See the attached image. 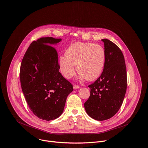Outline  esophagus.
Instances as JSON below:
<instances>
[{
  "mask_svg": "<svg viewBox=\"0 0 148 148\" xmlns=\"http://www.w3.org/2000/svg\"><path fill=\"white\" fill-rule=\"evenodd\" d=\"M73 88H74V89H78V88H80V86H79V85H74V86H73Z\"/></svg>",
  "mask_w": 148,
  "mask_h": 148,
  "instance_id": "obj_1",
  "label": "esophagus"
}]
</instances>
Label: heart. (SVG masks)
<instances>
[{"label":"heart","mask_w":148,"mask_h":148,"mask_svg":"<svg viewBox=\"0 0 148 148\" xmlns=\"http://www.w3.org/2000/svg\"><path fill=\"white\" fill-rule=\"evenodd\" d=\"M105 51L99 44L91 42H75L65 52V56L59 58V67L66 78L73 77L77 70L81 79L93 81L99 77L104 69Z\"/></svg>","instance_id":"1"}]
</instances>
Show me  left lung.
I'll return each mask as SVG.
<instances>
[{"label":"left lung","instance_id":"8db88e82","mask_svg":"<svg viewBox=\"0 0 148 148\" xmlns=\"http://www.w3.org/2000/svg\"><path fill=\"white\" fill-rule=\"evenodd\" d=\"M102 41L105 51L104 69L101 75L88 85L90 96L84 103L86 113L98 121L110 119L119 110L127 85L125 60L120 49L109 39Z\"/></svg>","mask_w":148,"mask_h":148}]
</instances>
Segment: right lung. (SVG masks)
Listing matches in <instances>:
<instances>
[{
  "label": "right lung",
  "instance_id": "right-lung-1",
  "mask_svg": "<svg viewBox=\"0 0 148 148\" xmlns=\"http://www.w3.org/2000/svg\"><path fill=\"white\" fill-rule=\"evenodd\" d=\"M61 40L45 37L33 41L21 63L20 78L25 100L32 112L43 120L58 118L73 90V85L59 72L57 51L49 45Z\"/></svg>",
  "mask_w": 148,
  "mask_h": 148
}]
</instances>
